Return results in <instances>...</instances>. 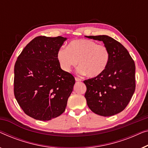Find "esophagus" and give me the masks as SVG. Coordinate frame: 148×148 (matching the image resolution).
<instances>
[{"label": "esophagus", "instance_id": "1", "mask_svg": "<svg viewBox=\"0 0 148 148\" xmlns=\"http://www.w3.org/2000/svg\"><path fill=\"white\" fill-rule=\"evenodd\" d=\"M75 79L76 81H82V79H81V78H79V77H75Z\"/></svg>", "mask_w": 148, "mask_h": 148}]
</instances>
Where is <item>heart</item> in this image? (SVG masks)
I'll list each match as a JSON object with an SVG mask.
<instances>
[{"instance_id":"heart-1","label":"heart","mask_w":148,"mask_h":148,"mask_svg":"<svg viewBox=\"0 0 148 148\" xmlns=\"http://www.w3.org/2000/svg\"><path fill=\"white\" fill-rule=\"evenodd\" d=\"M60 67L65 72H70L77 65L78 72L89 77H97L106 70L110 60L108 48L93 40L78 39L71 41L67 47H61L57 52Z\"/></svg>"}]
</instances>
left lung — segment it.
Segmentation results:
<instances>
[{
  "instance_id": "obj_1",
  "label": "left lung",
  "mask_w": 148,
  "mask_h": 148,
  "mask_svg": "<svg viewBox=\"0 0 148 148\" xmlns=\"http://www.w3.org/2000/svg\"><path fill=\"white\" fill-rule=\"evenodd\" d=\"M103 41L108 48L110 60L101 75L83 81L87 90L85 97L93 113L108 117L123 111L136 89L134 61L120 42L109 36H87Z\"/></svg>"
}]
</instances>
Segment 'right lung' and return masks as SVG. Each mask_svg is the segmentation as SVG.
<instances>
[{
  "mask_svg": "<svg viewBox=\"0 0 148 148\" xmlns=\"http://www.w3.org/2000/svg\"><path fill=\"white\" fill-rule=\"evenodd\" d=\"M66 39L35 37L14 65V97L23 111L35 119L49 121L61 115L73 89L74 77L61 69L57 59Z\"/></svg>",
  "mask_w": 148,
  "mask_h": 148,
  "instance_id": "obj_1",
  "label": "right lung"
}]
</instances>
